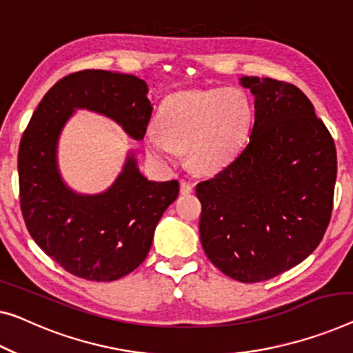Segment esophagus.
Listing matches in <instances>:
<instances>
[{"label":"esophagus","mask_w":353,"mask_h":353,"mask_svg":"<svg viewBox=\"0 0 353 353\" xmlns=\"http://www.w3.org/2000/svg\"><path fill=\"white\" fill-rule=\"evenodd\" d=\"M193 192V183L185 181V179H182L181 181V193L182 194H190Z\"/></svg>","instance_id":"esophagus-1"}]
</instances>
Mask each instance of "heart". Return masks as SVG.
<instances>
[{"label": "heart", "mask_w": 353, "mask_h": 353, "mask_svg": "<svg viewBox=\"0 0 353 353\" xmlns=\"http://www.w3.org/2000/svg\"><path fill=\"white\" fill-rule=\"evenodd\" d=\"M254 122V104L238 87L181 92L168 97L157 114V128L145 131L152 159L171 165L187 150L194 171L210 174L238 155Z\"/></svg>", "instance_id": "obj_1"}]
</instances>
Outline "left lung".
<instances>
[{
  "instance_id": "1",
  "label": "left lung",
  "mask_w": 353,
  "mask_h": 353,
  "mask_svg": "<svg viewBox=\"0 0 353 353\" xmlns=\"http://www.w3.org/2000/svg\"><path fill=\"white\" fill-rule=\"evenodd\" d=\"M255 97L249 144L199 182V236L208 259L244 283L306 260L328 228L338 160L312 103L293 83L243 77Z\"/></svg>"
}]
</instances>
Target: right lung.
I'll use <instances>...</instances> for the list:
<instances>
[{
  "instance_id": "obj_1",
  "label": "right lung",
  "mask_w": 353,
  "mask_h": 353,
  "mask_svg": "<svg viewBox=\"0 0 353 353\" xmlns=\"http://www.w3.org/2000/svg\"><path fill=\"white\" fill-rule=\"evenodd\" d=\"M147 92L143 79L131 74L72 72L44 94L20 141V209L26 228L52 260L85 281H117L145 260L157 223L177 198L179 182L147 181L131 155L106 192L77 194L60 177L59 136L74 109H88L143 139L152 115Z\"/></svg>"
}]
</instances>
